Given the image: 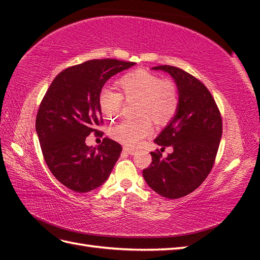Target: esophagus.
<instances>
[{
	"label": "esophagus",
	"mask_w": 260,
	"mask_h": 260,
	"mask_svg": "<svg viewBox=\"0 0 260 260\" xmlns=\"http://www.w3.org/2000/svg\"><path fill=\"white\" fill-rule=\"evenodd\" d=\"M123 151H124L125 153H127V154H129V155H134V154H135V150H133V148L127 147V146H125V147L123 148Z\"/></svg>",
	"instance_id": "34e87169"
}]
</instances>
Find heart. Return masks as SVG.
Returning a JSON list of instances; mask_svg holds the SVG:
<instances>
[{
  "instance_id": "1",
  "label": "heart",
  "mask_w": 260,
  "mask_h": 260,
  "mask_svg": "<svg viewBox=\"0 0 260 260\" xmlns=\"http://www.w3.org/2000/svg\"><path fill=\"white\" fill-rule=\"evenodd\" d=\"M121 90L116 92L104 89L101 93V108L109 118L118 116L127 102H139L136 106L139 119L123 120L112 129L113 139L126 145H137L152 132L151 118L156 124H167L179 109V91L174 82L145 70H136L121 77L118 81ZM148 117L150 118H148Z\"/></svg>"
}]
</instances>
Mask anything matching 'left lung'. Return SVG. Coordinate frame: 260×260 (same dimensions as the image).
<instances>
[{"mask_svg":"<svg viewBox=\"0 0 260 260\" xmlns=\"http://www.w3.org/2000/svg\"><path fill=\"white\" fill-rule=\"evenodd\" d=\"M172 78L179 91V109L154 142L172 146L168 157L152 152V164L143 171L148 186L168 199L194 191L211 171L222 135V119L214 99L200 80L180 68L157 66Z\"/></svg>","mask_w":260,"mask_h":260,"instance_id":"obj_1","label":"left lung"}]
</instances>
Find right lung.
<instances>
[{
	"label": "right lung",
	"mask_w": 260,
	"mask_h": 260,
	"mask_svg": "<svg viewBox=\"0 0 260 260\" xmlns=\"http://www.w3.org/2000/svg\"><path fill=\"white\" fill-rule=\"evenodd\" d=\"M134 62L93 59L61 71L43 97L36 131L49 170L60 183L78 193L103 185L120 156L121 146L105 137L98 147L86 137L103 121L101 92L106 81Z\"/></svg>",
	"instance_id": "1"
}]
</instances>
